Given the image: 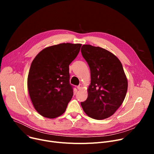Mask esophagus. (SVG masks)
<instances>
[{"label":"esophagus","mask_w":154,"mask_h":154,"mask_svg":"<svg viewBox=\"0 0 154 154\" xmlns=\"http://www.w3.org/2000/svg\"><path fill=\"white\" fill-rule=\"evenodd\" d=\"M77 88L78 90H80L82 88V84H79V85H78Z\"/></svg>","instance_id":"1"}]
</instances>
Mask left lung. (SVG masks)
I'll use <instances>...</instances> for the list:
<instances>
[{
	"label": "left lung",
	"mask_w": 154,
	"mask_h": 154,
	"mask_svg": "<svg viewBox=\"0 0 154 154\" xmlns=\"http://www.w3.org/2000/svg\"><path fill=\"white\" fill-rule=\"evenodd\" d=\"M81 52L91 76L87 99L81 102L82 107L92 119L108 118L122 105L127 94L128 82L122 65L115 55L99 47L83 45Z\"/></svg>",
	"instance_id": "1"
}]
</instances>
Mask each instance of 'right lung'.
<instances>
[{"mask_svg":"<svg viewBox=\"0 0 154 154\" xmlns=\"http://www.w3.org/2000/svg\"><path fill=\"white\" fill-rule=\"evenodd\" d=\"M82 44L63 43L45 48L32 61L27 78L30 97L43 117L54 119L66 111L73 96L69 65Z\"/></svg>","mask_w":154,"mask_h":154,"instance_id":"right-lung-1","label":"right lung"}]
</instances>
